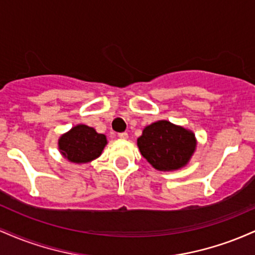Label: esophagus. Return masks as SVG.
Listing matches in <instances>:
<instances>
[{
	"mask_svg": "<svg viewBox=\"0 0 255 255\" xmlns=\"http://www.w3.org/2000/svg\"><path fill=\"white\" fill-rule=\"evenodd\" d=\"M119 137H120V139H127L128 133H126V131H124V133H120Z\"/></svg>",
	"mask_w": 255,
	"mask_h": 255,
	"instance_id": "obj_1",
	"label": "esophagus"
}]
</instances>
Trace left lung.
<instances>
[{
	"label": "left lung",
	"mask_w": 255,
	"mask_h": 255,
	"mask_svg": "<svg viewBox=\"0 0 255 255\" xmlns=\"http://www.w3.org/2000/svg\"><path fill=\"white\" fill-rule=\"evenodd\" d=\"M137 147L154 169L172 171L183 168L197 147L194 133L171 122L157 121L144 128Z\"/></svg>",
	"instance_id": "8db88e82"
}]
</instances>
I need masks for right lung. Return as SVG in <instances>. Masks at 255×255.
I'll use <instances>...</instances> for the list:
<instances>
[{
	"instance_id": "add662e5",
	"label": "right lung",
	"mask_w": 255,
	"mask_h": 255,
	"mask_svg": "<svg viewBox=\"0 0 255 255\" xmlns=\"http://www.w3.org/2000/svg\"><path fill=\"white\" fill-rule=\"evenodd\" d=\"M107 136L99 134L95 128L86 125H78L58 139L61 154L72 163H89L102 154Z\"/></svg>"
}]
</instances>
